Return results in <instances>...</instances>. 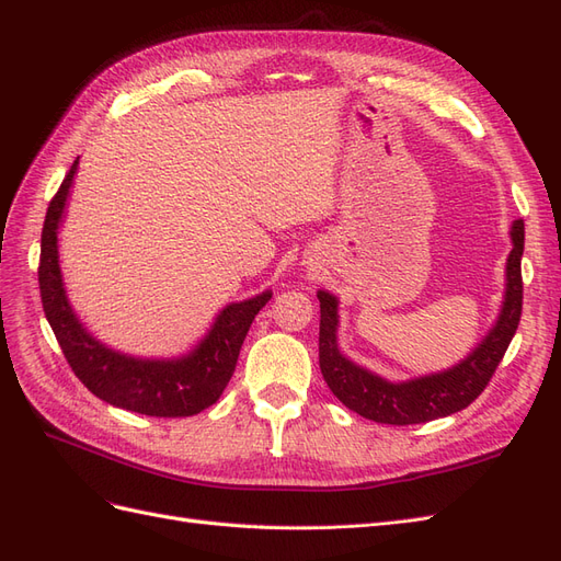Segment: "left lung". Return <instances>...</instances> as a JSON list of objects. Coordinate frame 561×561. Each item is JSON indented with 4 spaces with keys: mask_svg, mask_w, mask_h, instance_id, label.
Returning <instances> with one entry per match:
<instances>
[{
    "mask_svg": "<svg viewBox=\"0 0 561 561\" xmlns=\"http://www.w3.org/2000/svg\"><path fill=\"white\" fill-rule=\"evenodd\" d=\"M522 252H524V222L517 219L513 227V250L507 257V290L503 311L496 328L468 358L443 375L421 377L404 383H390L367 369L346 360L336 348V299L330 293H318L320 299V334L318 363L332 393L348 410L369 421L390 423V426H410L426 423L461 412L478 400V396L494 377L499 363L511 346L522 318Z\"/></svg>",
    "mask_w": 561,
    "mask_h": 561,
    "instance_id": "1",
    "label": "left lung"
}]
</instances>
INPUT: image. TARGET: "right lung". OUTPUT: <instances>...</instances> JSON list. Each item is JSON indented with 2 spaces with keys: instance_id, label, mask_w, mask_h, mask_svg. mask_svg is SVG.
<instances>
[{
  "instance_id": "add662e5",
  "label": "right lung",
  "mask_w": 561,
  "mask_h": 561,
  "mask_svg": "<svg viewBox=\"0 0 561 561\" xmlns=\"http://www.w3.org/2000/svg\"><path fill=\"white\" fill-rule=\"evenodd\" d=\"M77 171V161L50 198L39 254V293L50 330H54L67 365L91 393L114 407L147 416H194L215 404L233 377L239 353L254 316L271 293L231 304L213 325L201 346L180 360H135L98 344L79 325L67 304L58 266V222Z\"/></svg>"
}]
</instances>
